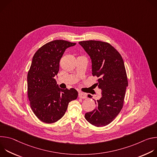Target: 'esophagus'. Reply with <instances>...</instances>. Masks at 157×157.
<instances>
[{
	"mask_svg": "<svg viewBox=\"0 0 157 157\" xmlns=\"http://www.w3.org/2000/svg\"><path fill=\"white\" fill-rule=\"evenodd\" d=\"M78 96L81 99H86L87 98V94L86 93H81V92H79V94H78Z\"/></svg>",
	"mask_w": 157,
	"mask_h": 157,
	"instance_id": "esophagus-1",
	"label": "esophagus"
}]
</instances>
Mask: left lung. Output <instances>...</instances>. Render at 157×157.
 I'll return each instance as SVG.
<instances>
[{
  "label": "left lung",
  "instance_id": "left-lung-1",
  "mask_svg": "<svg viewBox=\"0 0 157 157\" xmlns=\"http://www.w3.org/2000/svg\"><path fill=\"white\" fill-rule=\"evenodd\" d=\"M79 44L90 56L92 74L97 76V85L102 91L101 98L94 100L96 107L85 114V119L92 125H108L121 112L128 81L123 59L120 53L108 43L89 40ZM89 98L92 96L89 94Z\"/></svg>",
  "mask_w": 157,
  "mask_h": 157
}]
</instances>
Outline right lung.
I'll return each instance as SVG.
<instances>
[{
  "instance_id": "right-lung-1",
  "label": "right lung",
  "mask_w": 157,
  "mask_h": 157,
  "mask_svg": "<svg viewBox=\"0 0 157 157\" xmlns=\"http://www.w3.org/2000/svg\"><path fill=\"white\" fill-rule=\"evenodd\" d=\"M76 44L53 40L40 48L33 57L27 75L28 97L33 113L43 122L51 124L59 120L69 102L78 98L75 89H62L55 79L64 51Z\"/></svg>"
}]
</instances>
